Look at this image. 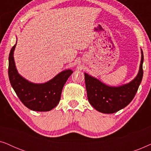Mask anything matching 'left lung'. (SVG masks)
<instances>
[{
	"label": "left lung",
	"instance_id": "1",
	"mask_svg": "<svg viewBox=\"0 0 151 151\" xmlns=\"http://www.w3.org/2000/svg\"><path fill=\"white\" fill-rule=\"evenodd\" d=\"M137 75L129 83L119 86H110L97 78L84 73L88 100L99 112L113 113L122 109L133 100L143 77V51Z\"/></svg>",
	"mask_w": 151,
	"mask_h": 151
}]
</instances>
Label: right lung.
<instances>
[{"instance_id":"add662e5","label":"right lung","mask_w":151,"mask_h":151,"mask_svg":"<svg viewBox=\"0 0 151 151\" xmlns=\"http://www.w3.org/2000/svg\"><path fill=\"white\" fill-rule=\"evenodd\" d=\"M16 45L12 48L9 56L8 75L12 88L28 109L35 111H51L59 103L63 86L73 71L65 70L45 83L36 84L28 81L16 69L14 58Z\"/></svg>"}]
</instances>
